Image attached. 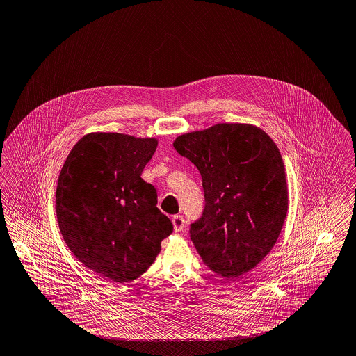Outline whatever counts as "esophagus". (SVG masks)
<instances>
[{
    "instance_id": "esophagus-1",
    "label": "esophagus",
    "mask_w": 356,
    "mask_h": 356,
    "mask_svg": "<svg viewBox=\"0 0 356 356\" xmlns=\"http://www.w3.org/2000/svg\"><path fill=\"white\" fill-rule=\"evenodd\" d=\"M172 226L175 232H181L185 228V219L181 215H177L172 218Z\"/></svg>"
}]
</instances>
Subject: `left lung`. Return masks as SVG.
Here are the masks:
<instances>
[{"label": "left lung", "mask_w": 356, "mask_h": 356, "mask_svg": "<svg viewBox=\"0 0 356 356\" xmlns=\"http://www.w3.org/2000/svg\"><path fill=\"white\" fill-rule=\"evenodd\" d=\"M177 152L198 168L205 208L191 238L202 262L234 279L275 246L289 209L286 168L273 140L254 125L218 124L181 134Z\"/></svg>", "instance_id": "1"}]
</instances>
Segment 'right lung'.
Here are the masks:
<instances>
[{"label":"right lung","instance_id":"1","mask_svg":"<svg viewBox=\"0 0 356 356\" xmlns=\"http://www.w3.org/2000/svg\"><path fill=\"white\" fill-rule=\"evenodd\" d=\"M156 138L88 133L69 152L58 177L56 212L73 256L110 283L141 276L172 232L156 207V189L141 178Z\"/></svg>","mask_w":356,"mask_h":356}]
</instances>
